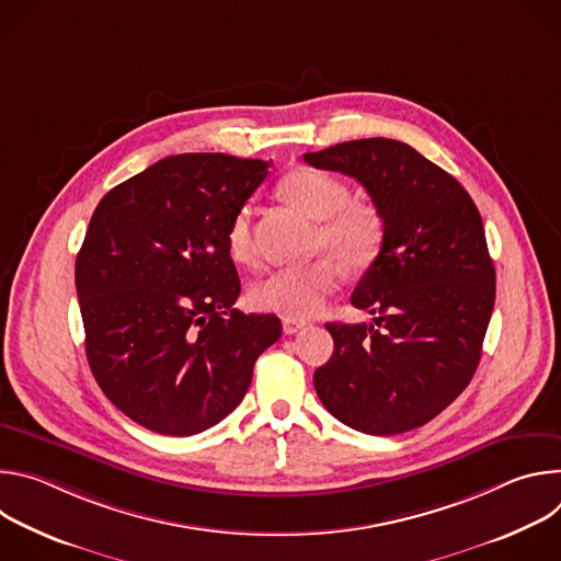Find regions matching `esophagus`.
Masks as SVG:
<instances>
[{
	"label": "esophagus",
	"mask_w": 561,
	"mask_h": 561,
	"mask_svg": "<svg viewBox=\"0 0 561 561\" xmlns=\"http://www.w3.org/2000/svg\"><path fill=\"white\" fill-rule=\"evenodd\" d=\"M282 329L286 335H295L299 331L306 329V322H301V319H293V317H284L282 319Z\"/></svg>",
	"instance_id": "obj_1"
}]
</instances>
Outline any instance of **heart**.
<instances>
[{
	"label": "heart",
	"instance_id": "1",
	"mask_svg": "<svg viewBox=\"0 0 561 561\" xmlns=\"http://www.w3.org/2000/svg\"><path fill=\"white\" fill-rule=\"evenodd\" d=\"M277 193L293 208L317 219L314 244L329 251L348 273H362L375 264L386 242V219L381 210L366 199H353L351 188L335 175L299 167L288 171ZM228 251L237 262H251V210L239 208L228 226ZM342 271L329 260H314L304 266H286L268 273L251 286L255 308L286 317H310L324 308L340 288Z\"/></svg>",
	"mask_w": 561,
	"mask_h": 561
}]
</instances>
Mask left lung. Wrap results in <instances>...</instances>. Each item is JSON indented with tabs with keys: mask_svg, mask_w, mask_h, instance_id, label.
<instances>
[{
	"mask_svg": "<svg viewBox=\"0 0 561 561\" xmlns=\"http://www.w3.org/2000/svg\"><path fill=\"white\" fill-rule=\"evenodd\" d=\"M306 164L355 178L386 219V242L351 301L370 324H327L333 357L312 375L342 424L368 435L424 426L472 379L495 306V266L474 202L413 146L353 139Z\"/></svg>",
	"mask_w": 561,
	"mask_h": 561,
	"instance_id": "1",
	"label": "left lung"
}]
</instances>
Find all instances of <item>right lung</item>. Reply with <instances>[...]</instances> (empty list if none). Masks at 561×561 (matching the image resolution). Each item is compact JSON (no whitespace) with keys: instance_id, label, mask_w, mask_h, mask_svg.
<instances>
[{"instance_id":"1","label":"right lung","mask_w":561,"mask_h":561,"mask_svg":"<svg viewBox=\"0 0 561 561\" xmlns=\"http://www.w3.org/2000/svg\"><path fill=\"white\" fill-rule=\"evenodd\" d=\"M268 164L173 154L108 191L91 217L75 262L87 357L111 402L152 433L221 422L282 337L279 317L232 308L242 286L226 242Z\"/></svg>"}]
</instances>
